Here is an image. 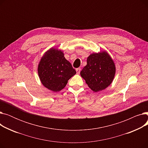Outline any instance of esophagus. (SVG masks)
Here are the masks:
<instances>
[{
  "instance_id": "34e87169",
  "label": "esophagus",
  "mask_w": 148,
  "mask_h": 148,
  "mask_svg": "<svg viewBox=\"0 0 148 148\" xmlns=\"http://www.w3.org/2000/svg\"><path fill=\"white\" fill-rule=\"evenodd\" d=\"M80 71H81V68H78L76 69V72H77V74H79L80 73Z\"/></svg>"
}]
</instances>
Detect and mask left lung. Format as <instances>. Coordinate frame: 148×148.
<instances>
[{"mask_svg": "<svg viewBox=\"0 0 148 148\" xmlns=\"http://www.w3.org/2000/svg\"><path fill=\"white\" fill-rule=\"evenodd\" d=\"M116 73L114 62L106 51L90 54L87 65L80 72L89 88L95 92L103 90L112 83Z\"/></svg>", "mask_w": 148, "mask_h": 148, "instance_id": "left-lung-1", "label": "left lung"}]
</instances>
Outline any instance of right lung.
Instances as JSON below:
<instances>
[{
    "label": "right lung",
    "instance_id": "1",
    "mask_svg": "<svg viewBox=\"0 0 148 148\" xmlns=\"http://www.w3.org/2000/svg\"><path fill=\"white\" fill-rule=\"evenodd\" d=\"M40 79L46 88L53 92L63 89L68 80L76 74L61 50L51 48L42 56L38 66Z\"/></svg>",
    "mask_w": 148,
    "mask_h": 148
}]
</instances>
